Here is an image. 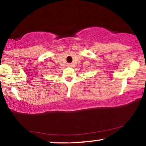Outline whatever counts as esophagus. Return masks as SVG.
Here are the masks:
<instances>
[{"label": "esophagus", "instance_id": "esophagus-1", "mask_svg": "<svg viewBox=\"0 0 146 146\" xmlns=\"http://www.w3.org/2000/svg\"><path fill=\"white\" fill-rule=\"evenodd\" d=\"M67 66H72V64H71V63H68V64H67Z\"/></svg>", "mask_w": 146, "mask_h": 146}]
</instances>
